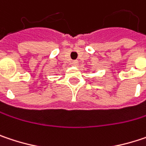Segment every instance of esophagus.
Returning a JSON list of instances; mask_svg holds the SVG:
<instances>
[{
	"mask_svg": "<svg viewBox=\"0 0 146 146\" xmlns=\"http://www.w3.org/2000/svg\"><path fill=\"white\" fill-rule=\"evenodd\" d=\"M71 64H72V66H78L79 62L77 61V60H73Z\"/></svg>",
	"mask_w": 146,
	"mask_h": 146,
	"instance_id": "esophagus-1",
	"label": "esophagus"
}]
</instances>
